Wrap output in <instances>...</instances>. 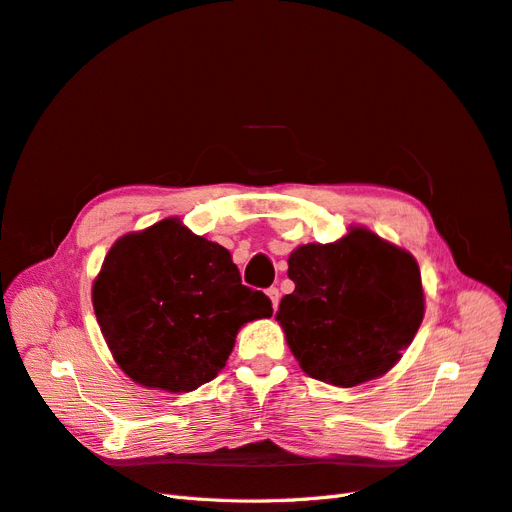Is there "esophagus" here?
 Returning a JSON list of instances; mask_svg holds the SVG:
<instances>
[{
    "label": "esophagus",
    "mask_w": 512,
    "mask_h": 512,
    "mask_svg": "<svg viewBox=\"0 0 512 512\" xmlns=\"http://www.w3.org/2000/svg\"><path fill=\"white\" fill-rule=\"evenodd\" d=\"M267 296L271 298V304H273V309L277 311V306H279V298H281L279 290H277V288H269V290H267Z\"/></svg>",
    "instance_id": "34e87169"
}]
</instances>
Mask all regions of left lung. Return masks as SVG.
Segmentation results:
<instances>
[{
	"label": "left lung",
	"mask_w": 512,
	"mask_h": 512,
	"mask_svg": "<svg viewBox=\"0 0 512 512\" xmlns=\"http://www.w3.org/2000/svg\"><path fill=\"white\" fill-rule=\"evenodd\" d=\"M294 292L275 319L302 372L351 388L384 376L424 317L416 258L365 227L334 243H306L288 258Z\"/></svg>",
	"instance_id": "8db88e82"
}]
</instances>
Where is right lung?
Listing matches in <instances>:
<instances>
[{
	"instance_id": "add662e5",
	"label": "right lung",
	"mask_w": 512,
	"mask_h": 512,
	"mask_svg": "<svg viewBox=\"0 0 512 512\" xmlns=\"http://www.w3.org/2000/svg\"><path fill=\"white\" fill-rule=\"evenodd\" d=\"M100 332L136 384L191 393L227 365L241 327L273 315L227 248L180 218L119 237L92 285Z\"/></svg>"
}]
</instances>
